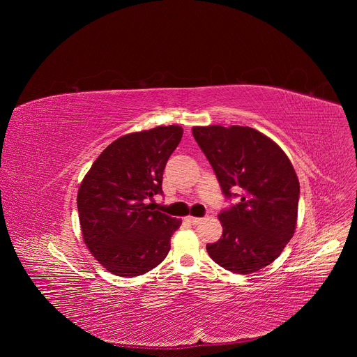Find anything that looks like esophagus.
<instances>
[{"instance_id": "34e87169", "label": "esophagus", "mask_w": 357, "mask_h": 357, "mask_svg": "<svg viewBox=\"0 0 357 357\" xmlns=\"http://www.w3.org/2000/svg\"><path fill=\"white\" fill-rule=\"evenodd\" d=\"M185 220H186L188 223L193 225V226H196V225H199V223L202 222V219H200V218H193V216H186V218H185Z\"/></svg>"}]
</instances>
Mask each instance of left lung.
Masks as SVG:
<instances>
[{"label":"left lung","mask_w":357,"mask_h":357,"mask_svg":"<svg viewBox=\"0 0 357 357\" xmlns=\"http://www.w3.org/2000/svg\"><path fill=\"white\" fill-rule=\"evenodd\" d=\"M226 197L234 206L219 213L222 237L206 245L220 267L251 274L271 264L295 233L299 181L285 152L267 135L243 126L193 127Z\"/></svg>","instance_id":"1"}]
</instances>
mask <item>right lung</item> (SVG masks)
I'll return each instance as SVG.
<instances>
[{
  "label": "right lung",
  "mask_w": 357,
  "mask_h": 357,
  "mask_svg": "<svg viewBox=\"0 0 357 357\" xmlns=\"http://www.w3.org/2000/svg\"><path fill=\"white\" fill-rule=\"evenodd\" d=\"M179 126H160L113 141L84 175L77 211L91 256L119 277L142 275L161 264L181 219L151 209L162 193V175L181 142Z\"/></svg>",
  "instance_id": "obj_1"
}]
</instances>
